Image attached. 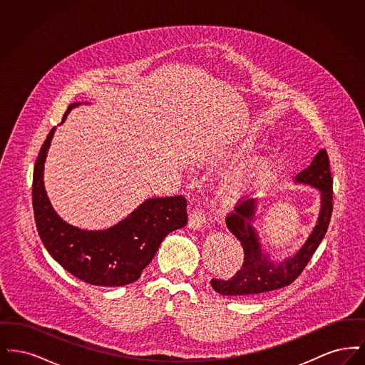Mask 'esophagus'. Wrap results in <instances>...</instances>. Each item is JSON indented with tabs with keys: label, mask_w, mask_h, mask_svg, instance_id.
<instances>
[{
	"label": "esophagus",
	"mask_w": 365,
	"mask_h": 365,
	"mask_svg": "<svg viewBox=\"0 0 365 365\" xmlns=\"http://www.w3.org/2000/svg\"><path fill=\"white\" fill-rule=\"evenodd\" d=\"M205 226H207V216H205L204 210H201V209L192 210V213H190V217H189V227L192 230H201Z\"/></svg>",
	"instance_id": "34e87169"
}]
</instances>
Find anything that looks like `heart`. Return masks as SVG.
Segmentation results:
<instances>
[{"label": "heart", "instance_id": "heart-1", "mask_svg": "<svg viewBox=\"0 0 365 365\" xmlns=\"http://www.w3.org/2000/svg\"><path fill=\"white\" fill-rule=\"evenodd\" d=\"M246 146L232 150H219L209 155V161H225L228 158L240 156ZM271 158L264 152H255L247 157L222 179L219 185L220 195L227 200H237L242 197L246 191L255 187L264 179L269 170Z\"/></svg>", "mask_w": 365, "mask_h": 365}]
</instances>
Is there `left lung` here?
<instances>
[{
    "instance_id": "obj_1",
    "label": "left lung",
    "mask_w": 365,
    "mask_h": 365,
    "mask_svg": "<svg viewBox=\"0 0 365 365\" xmlns=\"http://www.w3.org/2000/svg\"><path fill=\"white\" fill-rule=\"evenodd\" d=\"M294 183L312 186L320 194L319 216L307 241L293 256L280 261L272 260L271 255L264 250L259 232L255 228L259 201L255 198L243 201L226 219L228 230L242 245L245 252L242 267L231 279H212L210 284L215 292L228 297L250 298L289 286L302 272L314 250L323 241L332 213L330 160L324 149H320L313 157L312 163L297 174Z\"/></svg>"
}]
</instances>
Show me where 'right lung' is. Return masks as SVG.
I'll return each instance as SVG.
<instances>
[{"label": "right lung", "instance_id": "obj_1", "mask_svg": "<svg viewBox=\"0 0 365 365\" xmlns=\"http://www.w3.org/2000/svg\"><path fill=\"white\" fill-rule=\"evenodd\" d=\"M81 104L68 106L61 124ZM54 131L56 127L39 150L33 176V208L41 241L66 271L86 283L118 287L135 282L155 257L163 240L187 225L186 198H149L106 230H82L68 225L53 209L43 183L45 160Z\"/></svg>", "mask_w": 365, "mask_h": 365}]
</instances>
